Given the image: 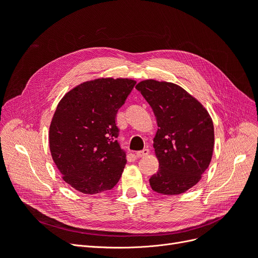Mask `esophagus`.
<instances>
[{"instance_id":"1","label":"esophagus","mask_w":258,"mask_h":258,"mask_svg":"<svg viewBox=\"0 0 258 258\" xmlns=\"http://www.w3.org/2000/svg\"><path fill=\"white\" fill-rule=\"evenodd\" d=\"M148 154H150V151H148L147 148H144V150H142V151H139V152H137V153H136L137 157H144V156H147Z\"/></svg>"}]
</instances>
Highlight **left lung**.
I'll return each mask as SVG.
<instances>
[{
  "instance_id": "left-lung-1",
  "label": "left lung",
  "mask_w": 258,
  "mask_h": 258,
  "mask_svg": "<svg viewBox=\"0 0 258 258\" xmlns=\"http://www.w3.org/2000/svg\"><path fill=\"white\" fill-rule=\"evenodd\" d=\"M136 88L152 106L158 124L153 145L159 170L150 178L152 189L170 196L183 194L200 181L212 159V118L176 84L145 80Z\"/></svg>"
}]
</instances>
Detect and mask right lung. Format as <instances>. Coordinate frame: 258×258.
I'll return each instance as SVG.
<instances>
[{
  "instance_id": "right-lung-1",
  "label": "right lung",
  "mask_w": 258,
  "mask_h": 258,
  "mask_svg": "<svg viewBox=\"0 0 258 258\" xmlns=\"http://www.w3.org/2000/svg\"><path fill=\"white\" fill-rule=\"evenodd\" d=\"M136 81L84 82L60 100L49 127V150L66 183L86 195L112 189L126 166L116 114Z\"/></svg>"
}]
</instances>
